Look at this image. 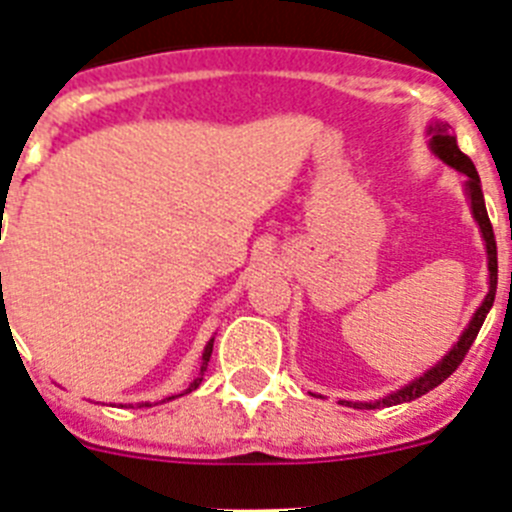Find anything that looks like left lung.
<instances>
[{"mask_svg": "<svg viewBox=\"0 0 512 512\" xmlns=\"http://www.w3.org/2000/svg\"><path fill=\"white\" fill-rule=\"evenodd\" d=\"M431 148L438 158H441L443 164L454 166L456 171L467 176V192H469V202H472V212L474 220L479 223V230H482V238H485L487 246V269H490V292H487L485 302L479 305V310L474 312L472 323L467 325V330L461 333V338L456 341V346L451 348L449 354L443 356L433 369H428L425 374H420L418 379H413L410 384H405L402 390L392 392V395L382 397L377 402H346L348 408H364V410H374V408H392V405H400V402H410L415 397L425 395V392H431L433 387L443 382V379H449L451 374L459 369V364L464 361V356L469 354V348H472L474 338H477L479 328L485 323L487 312H490L492 302H495V292H497V243H495V233H492V223L490 217H487V207H485V197H482V184H479V174L474 169L472 158L467 153H461V148L456 146V138L449 133V125L446 122H436L431 125ZM510 282H512V271H510ZM343 405V400H341Z\"/></svg>", "mask_w": 512, "mask_h": 512, "instance_id": "left-lung-1", "label": "left lung"}]
</instances>
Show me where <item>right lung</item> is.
Listing matches in <instances>:
<instances>
[{"mask_svg": "<svg viewBox=\"0 0 512 512\" xmlns=\"http://www.w3.org/2000/svg\"><path fill=\"white\" fill-rule=\"evenodd\" d=\"M0 284H2V271H0ZM4 315H7V310H4V295H2V300H0V320L4 318ZM212 343H215V338H210V343H207V346H205V354H202L200 374H197V379H194V382L189 384L187 392L197 390V387H200V384H202V377H205V372H207V361H210V356H212ZM166 400H174V397H166Z\"/></svg>", "mask_w": 512, "mask_h": 512, "instance_id": "obj_1", "label": "right lung"}]
</instances>
